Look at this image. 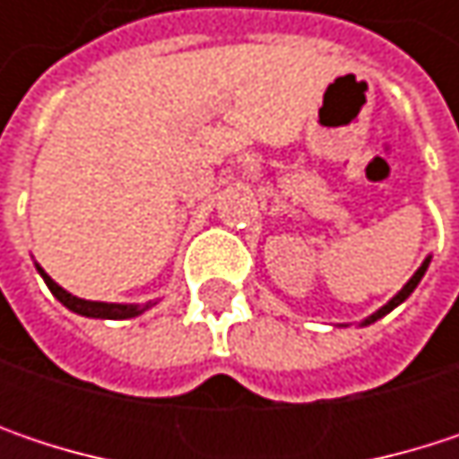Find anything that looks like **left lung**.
<instances>
[{
	"label": "left lung",
	"mask_w": 459,
	"mask_h": 459,
	"mask_svg": "<svg viewBox=\"0 0 459 459\" xmlns=\"http://www.w3.org/2000/svg\"><path fill=\"white\" fill-rule=\"evenodd\" d=\"M428 263H430V257H425V260H422V265H420V268L414 271L412 279H410V281H407V284H404V287H402V290H399V292H396V295H394V298H391V300H388V303H385V306H383L380 311H375L372 316H367V319L361 321V326H367V324H375L377 319H383L385 314H391V311H394L396 306H402V303H404V300H407V298L412 295L414 287L420 284V279L425 276V271H428Z\"/></svg>",
	"instance_id": "8db88e82"
}]
</instances>
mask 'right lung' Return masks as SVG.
<instances>
[{"label": "right lung", "mask_w": 459, "mask_h": 459, "mask_svg": "<svg viewBox=\"0 0 459 459\" xmlns=\"http://www.w3.org/2000/svg\"><path fill=\"white\" fill-rule=\"evenodd\" d=\"M37 271H39V276L45 279V284L49 287V292L68 308V311H74V314H79V316H87V319H135L140 316L143 311H148L153 303H145V306H127V303H98V300H82V298H76V295H71V292H65L60 284H55L49 276L45 273V268L42 265H37Z\"/></svg>", "instance_id": "right-lung-1"}]
</instances>
